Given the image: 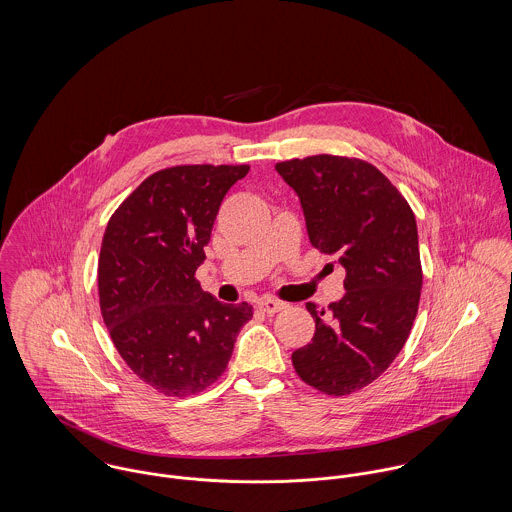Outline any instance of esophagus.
Masks as SVG:
<instances>
[{
	"instance_id": "34e87169",
	"label": "esophagus",
	"mask_w": 512,
	"mask_h": 512,
	"mask_svg": "<svg viewBox=\"0 0 512 512\" xmlns=\"http://www.w3.org/2000/svg\"><path fill=\"white\" fill-rule=\"evenodd\" d=\"M258 307H260L264 313H278V311L286 309L288 303L278 301V299H274V297H264V299L258 303Z\"/></svg>"
}]
</instances>
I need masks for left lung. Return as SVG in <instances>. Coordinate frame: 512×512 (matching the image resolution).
<instances>
[{
    "label": "left lung",
    "instance_id": "left-lung-1",
    "mask_svg": "<svg viewBox=\"0 0 512 512\" xmlns=\"http://www.w3.org/2000/svg\"><path fill=\"white\" fill-rule=\"evenodd\" d=\"M276 171L299 197L309 242L347 272V293L329 313L305 305L315 335L293 351V368L309 386L347 396L392 365L410 335L422 290L416 219L361 159L311 155L276 163Z\"/></svg>",
    "mask_w": 512,
    "mask_h": 512
}]
</instances>
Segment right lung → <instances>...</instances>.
<instances>
[{
	"mask_svg": "<svg viewBox=\"0 0 512 512\" xmlns=\"http://www.w3.org/2000/svg\"><path fill=\"white\" fill-rule=\"evenodd\" d=\"M248 165H177L149 175L108 220L100 311L126 365L165 396L211 386L252 305L220 303L195 280L228 189Z\"/></svg>",
	"mask_w": 512,
	"mask_h": 512,
	"instance_id": "obj_1",
	"label": "right lung"
}]
</instances>
